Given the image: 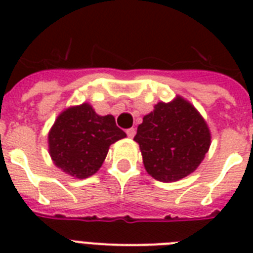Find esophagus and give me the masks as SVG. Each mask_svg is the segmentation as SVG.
Wrapping results in <instances>:
<instances>
[{"mask_svg": "<svg viewBox=\"0 0 253 253\" xmlns=\"http://www.w3.org/2000/svg\"><path fill=\"white\" fill-rule=\"evenodd\" d=\"M126 134L128 138H134L135 134H136V130H135L134 127H131V128H128V130L126 131Z\"/></svg>", "mask_w": 253, "mask_h": 253, "instance_id": "34e87169", "label": "esophagus"}]
</instances>
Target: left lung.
Returning <instances> with one entry per match:
<instances>
[{
	"label": "left lung",
	"instance_id": "1",
	"mask_svg": "<svg viewBox=\"0 0 253 253\" xmlns=\"http://www.w3.org/2000/svg\"><path fill=\"white\" fill-rule=\"evenodd\" d=\"M134 140L147 173L155 180L173 182L198 168L210 148L211 132L200 111L176 95L170 102H158L143 117Z\"/></svg>",
	"mask_w": 253,
	"mask_h": 253
}]
</instances>
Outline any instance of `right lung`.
<instances>
[{"label": "right lung", "instance_id": "right-lung-1", "mask_svg": "<svg viewBox=\"0 0 253 253\" xmlns=\"http://www.w3.org/2000/svg\"><path fill=\"white\" fill-rule=\"evenodd\" d=\"M126 132L113 115H98L89 103L69 106L57 115L48 132L53 164L75 178L93 176L105 162L109 148Z\"/></svg>", "mask_w": 253, "mask_h": 253}]
</instances>
